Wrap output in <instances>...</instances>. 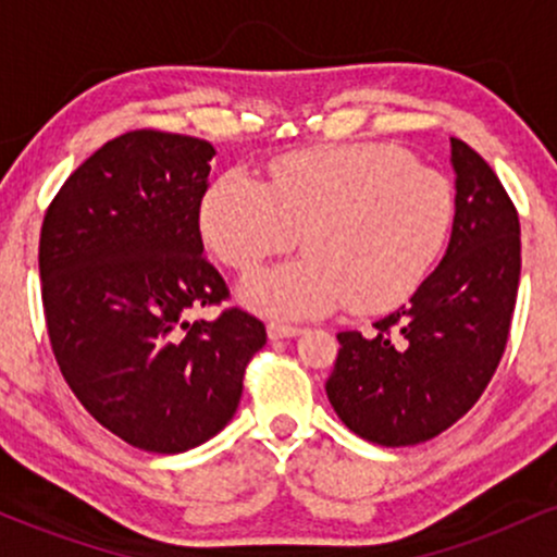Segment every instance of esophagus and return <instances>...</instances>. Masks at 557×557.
I'll use <instances>...</instances> for the list:
<instances>
[{"label": "esophagus", "instance_id": "obj_1", "mask_svg": "<svg viewBox=\"0 0 557 557\" xmlns=\"http://www.w3.org/2000/svg\"><path fill=\"white\" fill-rule=\"evenodd\" d=\"M300 332L304 330L293 327V324H280V322L267 324V335H270V341H285V337H296Z\"/></svg>", "mask_w": 557, "mask_h": 557}]
</instances>
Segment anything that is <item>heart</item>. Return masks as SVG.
Segmentation results:
<instances>
[{
  "instance_id": "b5f03b06",
  "label": "heart",
  "mask_w": 557,
  "mask_h": 557,
  "mask_svg": "<svg viewBox=\"0 0 557 557\" xmlns=\"http://www.w3.org/2000/svg\"><path fill=\"white\" fill-rule=\"evenodd\" d=\"M453 222L443 172L382 144H341L287 154L270 185L243 170L220 175L201 203V230L216 259L238 274L296 248L309 257L243 287L272 317L327 314L348 300L372 314L411 296Z\"/></svg>"
}]
</instances>
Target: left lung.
<instances>
[{
	"label": "left lung",
	"mask_w": 557,
	"mask_h": 557,
	"mask_svg": "<svg viewBox=\"0 0 557 557\" xmlns=\"http://www.w3.org/2000/svg\"><path fill=\"white\" fill-rule=\"evenodd\" d=\"M456 216L440 267L372 332L337 335L327 398L359 437L385 447L437 437L482 398L508 343L521 274L519 212L463 140L450 138Z\"/></svg>",
	"instance_id": "left-lung-1"
}]
</instances>
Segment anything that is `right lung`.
I'll list each match as a JSON object with an SVG mask.
<instances>
[{"mask_svg": "<svg viewBox=\"0 0 557 557\" xmlns=\"http://www.w3.org/2000/svg\"><path fill=\"white\" fill-rule=\"evenodd\" d=\"M212 157L209 140L177 133L107 140L49 203L38 240L62 376L101 426L149 453L214 437L267 343L264 324L243 309L185 319L230 296L198 230Z\"/></svg>", "mask_w": 557, "mask_h": 557, "instance_id": "right-lung-1", "label": "right lung"}]
</instances>
